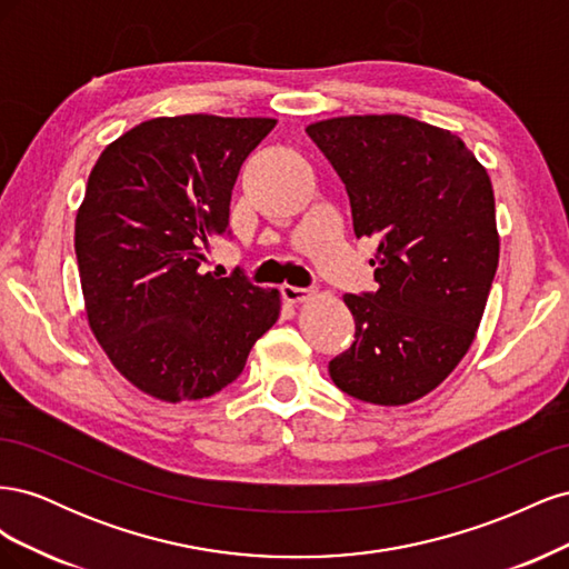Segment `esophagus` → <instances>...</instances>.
I'll return each instance as SVG.
<instances>
[{"instance_id": "esophagus-1", "label": "esophagus", "mask_w": 569, "mask_h": 569, "mask_svg": "<svg viewBox=\"0 0 569 569\" xmlns=\"http://www.w3.org/2000/svg\"><path fill=\"white\" fill-rule=\"evenodd\" d=\"M282 291V299L289 301V303H301L306 299H311L316 291L313 289H306V287H295V284H282L280 287Z\"/></svg>"}]
</instances>
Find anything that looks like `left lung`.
Here are the masks:
<instances>
[{"label":"left lung","mask_w":569,"mask_h":569,"mask_svg":"<svg viewBox=\"0 0 569 569\" xmlns=\"http://www.w3.org/2000/svg\"><path fill=\"white\" fill-rule=\"evenodd\" d=\"M341 178L356 237L377 239L375 295H343L351 347L332 382L358 401L406 406L472 347L498 268L493 187L458 134L422 120L339 116L306 128Z\"/></svg>","instance_id":"8db88e82"}]
</instances>
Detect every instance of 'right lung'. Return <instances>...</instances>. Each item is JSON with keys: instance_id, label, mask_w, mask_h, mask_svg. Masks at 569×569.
Wrapping results in <instances>:
<instances>
[{"instance_id": "add662e5", "label": "right lung", "mask_w": 569, "mask_h": 569, "mask_svg": "<svg viewBox=\"0 0 569 569\" xmlns=\"http://www.w3.org/2000/svg\"><path fill=\"white\" fill-rule=\"evenodd\" d=\"M274 118L144 120L97 159L76 216L90 330L113 368L166 403L209 399L280 318V291L201 272L230 228L244 159Z\"/></svg>"}]
</instances>
